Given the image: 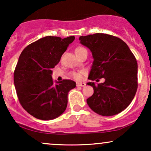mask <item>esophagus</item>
<instances>
[{
  "mask_svg": "<svg viewBox=\"0 0 151 151\" xmlns=\"http://www.w3.org/2000/svg\"><path fill=\"white\" fill-rule=\"evenodd\" d=\"M76 85H77V86H85L86 84L84 82H77V84H76Z\"/></svg>",
  "mask_w": 151,
  "mask_h": 151,
  "instance_id": "1",
  "label": "esophagus"
}]
</instances>
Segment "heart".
Wrapping results in <instances>:
<instances>
[{"label":"heart","mask_w":151,"mask_h":151,"mask_svg":"<svg viewBox=\"0 0 151 151\" xmlns=\"http://www.w3.org/2000/svg\"><path fill=\"white\" fill-rule=\"evenodd\" d=\"M84 50H86L85 48L83 47H77L75 49V53L77 55H79L81 52H83ZM85 74V71L84 70H78V71H72L70 72V77L73 79H76V80H80L82 79L83 74Z\"/></svg>","instance_id":"heart-1"}]
</instances>
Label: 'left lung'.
Wrapping results in <instances>:
<instances>
[{
  "mask_svg": "<svg viewBox=\"0 0 151 151\" xmlns=\"http://www.w3.org/2000/svg\"><path fill=\"white\" fill-rule=\"evenodd\" d=\"M79 40L91 50L93 58L88 79H105L97 85L87 83L93 88V95L86 99L88 105L104 116L120 113L131 104L138 89V65L134 55L126 42L111 35L81 36Z\"/></svg>",
  "mask_w": 151,
  "mask_h": 151,
  "instance_id": "8db88e82",
  "label": "left lung"
}]
</instances>
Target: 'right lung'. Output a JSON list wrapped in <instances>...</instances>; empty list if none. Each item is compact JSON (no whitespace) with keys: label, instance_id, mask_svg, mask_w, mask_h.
<instances>
[{"label":"right lung","instance_id":"add662e5","mask_svg":"<svg viewBox=\"0 0 151 151\" xmlns=\"http://www.w3.org/2000/svg\"><path fill=\"white\" fill-rule=\"evenodd\" d=\"M74 39L47 36L28 45L19 57L13 77L17 96L22 108L36 119H54L67 108L68 92L76 83L63 79L55 85L52 73Z\"/></svg>","mask_w":151,"mask_h":151}]
</instances>
